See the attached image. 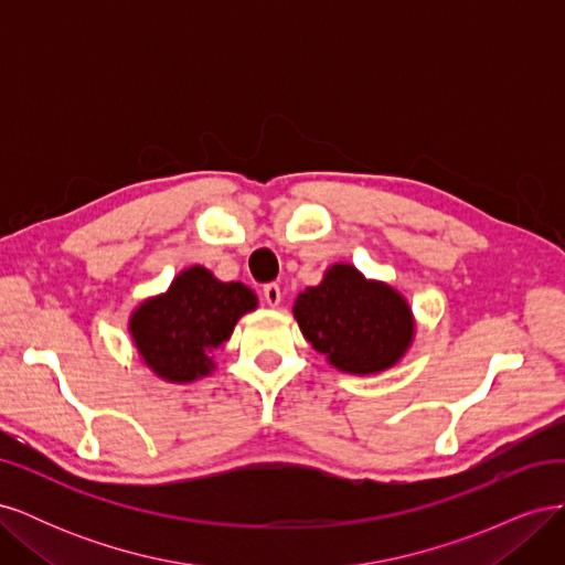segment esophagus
<instances>
[{"label": "esophagus", "mask_w": 565, "mask_h": 565, "mask_svg": "<svg viewBox=\"0 0 565 565\" xmlns=\"http://www.w3.org/2000/svg\"><path fill=\"white\" fill-rule=\"evenodd\" d=\"M264 299L268 306H278L282 301V292H280V285L276 282H268L264 285Z\"/></svg>", "instance_id": "34e87169"}]
</instances>
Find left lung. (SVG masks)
Instances as JSON below:
<instances>
[{
    "instance_id": "8db88e82",
    "label": "left lung",
    "mask_w": 565,
    "mask_h": 565,
    "mask_svg": "<svg viewBox=\"0 0 565 565\" xmlns=\"http://www.w3.org/2000/svg\"><path fill=\"white\" fill-rule=\"evenodd\" d=\"M301 334L328 363L349 374H377L413 344L415 318L391 285L367 280L351 264H334L322 282L295 301Z\"/></svg>"
}]
</instances>
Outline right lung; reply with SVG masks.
Here are the masks:
<instances>
[{
    "label": "right lung",
    "mask_w": 565,
    "mask_h": 565,
    "mask_svg": "<svg viewBox=\"0 0 565 565\" xmlns=\"http://www.w3.org/2000/svg\"><path fill=\"white\" fill-rule=\"evenodd\" d=\"M256 309L243 282H221L204 266L181 270L160 297L146 299L129 318L134 347L160 380L188 384L214 370L212 355L235 322Z\"/></svg>",
    "instance_id": "1"
}]
</instances>
